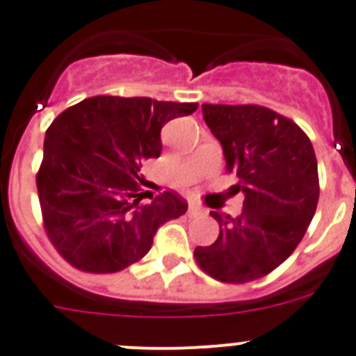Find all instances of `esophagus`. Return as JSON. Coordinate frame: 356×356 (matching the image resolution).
Here are the masks:
<instances>
[{
    "mask_svg": "<svg viewBox=\"0 0 356 356\" xmlns=\"http://www.w3.org/2000/svg\"><path fill=\"white\" fill-rule=\"evenodd\" d=\"M187 213H188V217H197V216H201V213H203V210H201L197 205H191V207H188Z\"/></svg>",
    "mask_w": 356,
    "mask_h": 356,
    "instance_id": "esophagus-1",
    "label": "esophagus"
}]
</instances>
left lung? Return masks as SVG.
Instances as JSON below:
<instances>
[{
	"label": "left lung",
	"instance_id": "left-lung-1",
	"mask_svg": "<svg viewBox=\"0 0 356 356\" xmlns=\"http://www.w3.org/2000/svg\"><path fill=\"white\" fill-rule=\"evenodd\" d=\"M201 110L246 197L238 217L210 212L219 237L197 246L194 259L219 282L248 284L275 271L303 238L319 200L316 153L307 134L271 108L205 103Z\"/></svg>",
	"mask_w": 356,
	"mask_h": 356
}]
</instances>
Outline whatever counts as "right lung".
Here are the masks:
<instances>
[{
  "label": "right lung",
  "mask_w": 356,
  "mask_h": 356,
  "mask_svg": "<svg viewBox=\"0 0 356 356\" xmlns=\"http://www.w3.org/2000/svg\"><path fill=\"white\" fill-rule=\"evenodd\" d=\"M197 103L94 96L65 108L46 130L37 193L46 235L80 271L106 275L139 262L156 229L187 212L165 191L140 203V168L162 151L160 130Z\"/></svg>",
  "instance_id": "1"
}]
</instances>
